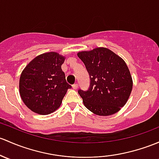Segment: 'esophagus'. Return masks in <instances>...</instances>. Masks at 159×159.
<instances>
[{"label":"esophagus","mask_w":159,"mask_h":159,"mask_svg":"<svg viewBox=\"0 0 159 159\" xmlns=\"http://www.w3.org/2000/svg\"><path fill=\"white\" fill-rule=\"evenodd\" d=\"M72 88H73V89L77 90V89H78V84H73V85H72Z\"/></svg>","instance_id":"1"}]
</instances>
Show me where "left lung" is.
I'll list each match as a JSON object with an SVG mask.
<instances>
[{
  "mask_svg": "<svg viewBox=\"0 0 159 159\" xmlns=\"http://www.w3.org/2000/svg\"><path fill=\"white\" fill-rule=\"evenodd\" d=\"M77 55L91 79L88 91H78L84 106L98 116L117 113L126 103L133 89V79L124 60L104 47Z\"/></svg>",
  "mask_w": 159,
  "mask_h": 159,
  "instance_id": "8db88e82",
  "label": "left lung"
}]
</instances>
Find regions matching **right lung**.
<instances>
[{
  "mask_svg": "<svg viewBox=\"0 0 159 159\" xmlns=\"http://www.w3.org/2000/svg\"><path fill=\"white\" fill-rule=\"evenodd\" d=\"M65 59V56L56 52L43 53L23 70L20 94L24 104L34 113L47 115L56 111L71 88L61 70Z\"/></svg>",
  "mask_w": 159,
  "mask_h": 159,
  "instance_id": "right-lung-1",
  "label": "right lung"
}]
</instances>
